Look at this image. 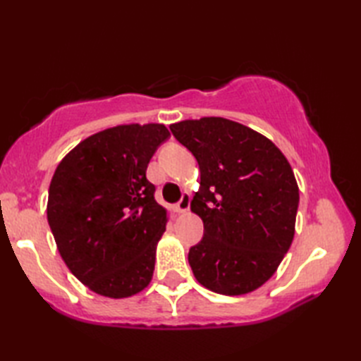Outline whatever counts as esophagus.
<instances>
[{
    "label": "esophagus",
    "instance_id": "1",
    "mask_svg": "<svg viewBox=\"0 0 361 361\" xmlns=\"http://www.w3.org/2000/svg\"><path fill=\"white\" fill-rule=\"evenodd\" d=\"M189 206H190V195L183 194L181 198H180V202L175 204V211L176 212H186L189 209Z\"/></svg>",
    "mask_w": 361,
    "mask_h": 361
}]
</instances>
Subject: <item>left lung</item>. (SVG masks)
<instances>
[{
    "mask_svg": "<svg viewBox=\"0 0 361 361\" xmlns=\"http://www.w3.org/2000/svg\"><path fill=\"white\" fill-rule=\"evenodd\" d=\"M171 132L200 167L190 209L204 231L188 255L195 279L220 295L250 293L271 278L293 240L295 173L270 140L234 121H183Z\"/></svg>",
    "mask_w": 361,
    "mask_h": 361,
    "instance_id": "left-lung-1",
    "label": "left lung"
}]
</instances>
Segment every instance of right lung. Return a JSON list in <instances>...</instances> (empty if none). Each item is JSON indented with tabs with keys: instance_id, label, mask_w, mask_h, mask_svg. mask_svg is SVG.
I'll return each mask as SVG.
<instances>
[{
	"instance_id": "obj_1",
	"label": "right lung",
	"mask_w": 361,
	"mask_h": 361,
	"mask_svg": "<svg viewBox=\"0 0 361 361\" xmlns=\"http://www.w3.org/2000/svg\"><path fill=\"white\" fill-rule=\"evenodd\" d=\"M169 136L161 124L106 128L75 145L54 172L52 235L66 267L97 295L127 298L149 286L167 219L145 171Z\"/></svg>"
}]
</instances>
